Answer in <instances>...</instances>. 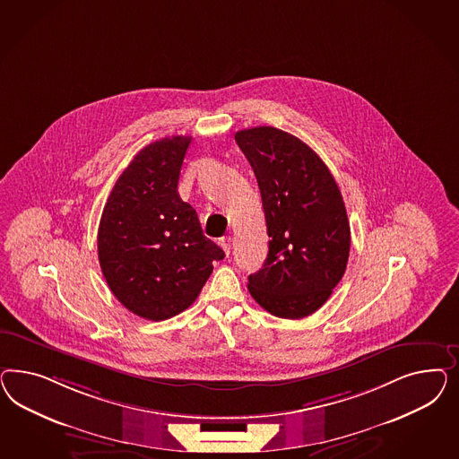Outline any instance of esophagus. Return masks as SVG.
<instances>
[{"label":"esophagus","instance_id":"34e87169","mask_svg":"<svg viewBox=\"0 0 459 459\" xmlns=\"http://www.w3.org/2000/svg\"><path fill=\"white\" fill-rule=\"evenodd\" d=\"M221 247H222L223 250H225V254L229 255V252H230V247H232V237L230 236H225L221 238Z\"/></svg>","mask_w":459,"mask_h":459}]
</instances>
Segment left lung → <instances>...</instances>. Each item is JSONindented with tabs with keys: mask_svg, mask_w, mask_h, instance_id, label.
Here are the masks:
<instances>
[{
	"mask_svg": "<svg viewBox=\"0 0 459 459\" xmlns=\"http://www.w3.org/2000/svg\"><path fill=\"white\" fill-rule=\"evenodd\" d=\"M264 207L269 252L250 296L271 315L299 320L326 303L350 255L347 209L333 175L301 139L273 126L236 133Z\"/></svg>",
	"mask_w": 459,
	"mask_h": 459,
	"instance_id": "left-lung-1",
	"label": "left lung"
}]
</instances>
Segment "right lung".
<instances>
[{
  "label": "right lung",
  "mask_w": 459,
  "mask_h": 459,
  "mask_svg": "<svg viewBox=\"0 0 459 459\" xmlns=\"http://www.w3.org/2000/svg\"><path fill=\"white\" fill-rule=\"evenodd\" d=\"M190 136L154 141L117 178L99 223V264L112 294L144 320L163 321L194 303L223 250L204 236L178 194Z\"/></svg>",
  "instance_id": "obj_1"
}]
</instances>
